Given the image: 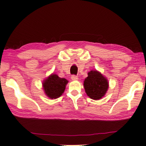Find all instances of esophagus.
<instances>
[{
	"label": "esophagus",
	"mask_w": 146,
	"mask_h": 146,
	"mask_svg": "<svg viewBox=\"0 0 146 146\" xmlns=\"http://www.w3.org/2000/svg\"><path fill=\"white\" fill-rule=\"evenodd\" d=\"M71 79H72V80H73V81H76V80H78V78L77 76L72 75L71 76Z\"/></svg>",
	"instance_id": "esophagus-1"
}]
</instances>
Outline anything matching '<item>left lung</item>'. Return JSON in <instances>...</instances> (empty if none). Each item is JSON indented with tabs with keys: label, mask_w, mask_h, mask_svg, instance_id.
<instances>
[{
	"label": "left lung",
	"mask_w": 146,
	"mask_h": 146,
	"mask_svg": "<svg viewBox=\"0 0 146 146\" xmlns=\"http://www.w3.org/2000/svg\"><path fill=\"white\" fill-rule=\"evenodd\" d=\"M84 87L88 96L98 100L105 95L108 88V82L100 72L92 70L88 73V77L84 81Z\"/></svg>",
	"instance_id": "left-lung-1"
}]
</instances>
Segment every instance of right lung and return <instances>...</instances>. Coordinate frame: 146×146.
<instances>
[{
    "mask_svg": "<svg viewBox=\"0 0 146 146\" xmlns=\"http://www.w3.org/2000/svg\"><path fill=\"white\" fill-rule=\"evenodd\" d=\"M67 83L68 81L66 79L52 74L43 82V90L48 98L56 99L62 95Z\"/></svg>",
    "mask_w": 146,
    "mask_h": 146,
    "instance_id": "right-lung-1",
    "label": "right lung"
}]
</instances>
